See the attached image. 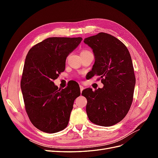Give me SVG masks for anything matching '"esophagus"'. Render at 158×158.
I'll return each mask as SVG.
<instances>
[{"label": "esophagus", "mask_w": 158, "mask_h": 158, "mask_svg": "<svg viewBox=\"0 0 158 158\" xmlns=\"http://www.w3.org/2000/svg\"><path fill=\"white\" fill-rule=\"evenodd\" d=\"M80 92H82V90L84 89V86H82V85H80Z\"/></svg>", "instance_id": "34e87169"}]
</instances>
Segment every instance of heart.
Returning <instances> with one entry per match:
<instances>
[{"mask_svg": "<svg viewBox=\"0 0 158 158\" xmlns=\"http://www.w3.org/2000/svg\"><path fill=\"white\" fill-rule=\"evenodd\" d=\"M89 52V51L88 50H84V51H82V52H81V53H85V52Z\"/></svg>", "mask_w": 158, "mask_h": 158, "instance_id": "heart-1", "label": "heart"}]
</instances>
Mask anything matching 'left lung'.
<instances>
[{
    "label": "left lung",
    "mask_w": 158,
    "mask_h": 158,
    "mask_svg": "<svg viewBox=\"0 0 158 158\" xmlns=\"http://www.w3.org/2000/svg\"><path fill=\"white\" fill-rule=\"evenodd\" d=\"M84 41L95 56L91 78L99 76L104 85L95 91H82L88 101V118L99 126L114 125L125 118L133 100L136 78L130 52L120 40L106 33H99Z\"/></svg>",
    "instance_id": "8db88e82"
}]
</instances>
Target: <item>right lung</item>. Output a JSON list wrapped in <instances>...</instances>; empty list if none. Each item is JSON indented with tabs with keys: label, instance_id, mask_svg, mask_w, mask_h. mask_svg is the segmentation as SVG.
I'll return each mask as SVG.
<instances>
[{
	"label": "right lung",
	"instance_id": "obj_1",
	"mask_svg": "<svg viewBox=\"0 0 158 158\" xmlns=\"http://www.w3.org/2000/svg\"><path fill=\"white\" fill-rule=\"evenodd\" d=\"M82 37H49L32 47L26 56L21 89L26 111L33 126L47 133L67 127L79 85L72 82L59 89L53 80L64 71L66 57Z\"/></svg>",
	"mask_w": 158,
	"mask_h": 158
}]
</instances>
